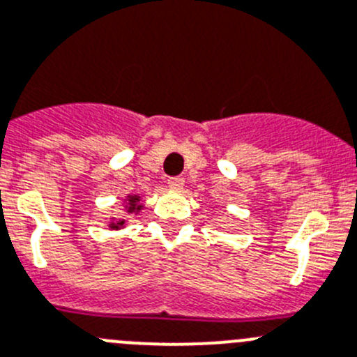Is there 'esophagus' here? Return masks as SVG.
I'll return each mask as SVG.
<instances>
[{
	"mask_svg": "<svg viewBox=\"0 0 357 357\" xmlns=\"http://www.w3.org/2000/svg\"><path fill=\"white\" fill-rule=\"evenodd\" d=\"M183 185H185V178H181V176H172L167 179V186L172 190H181Z\"/></svg>",
	"mask_w": 357,
	"mask_h": 357,
	"instance_id": "obj_1",
	"label": "esophagus"
}]
</instances>
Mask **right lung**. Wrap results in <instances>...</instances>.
<instances>
[{"label": "right lung", "instance_id": "right-lung-1", "mask_svg": "<svg viewBox=\"0 0 357 357\" xmlns=\"http://www.w3.org/2000/svg\"><path fill=\"white\" fill-rule=\"evenodd\" d=\"M137 201H139L137 197H130L128 199V213L137 211V209L141 208V206H137ZM118 225H123V222H121V224H118ZM114 227H116V225H114Z\"/></svg>", "mask_w": 357, "mask_h": 357}]
</instances>
